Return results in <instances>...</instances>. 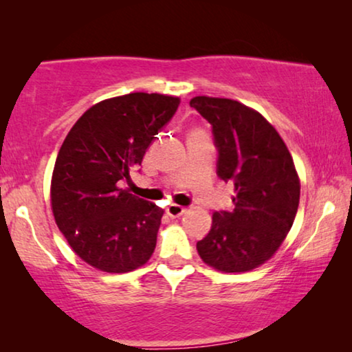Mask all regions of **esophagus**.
I'll list each match as a JSON object with an SVG mask.
<instances>
[{
    "mask_svg": "<svg viewBox=\"0 0 352 352\" xmlns=\"http://www.w3.org/2000/svg\"><path fill=\"white\" fill-rule=\"evenodd\" d=\"M166 213L170 214L171 218H179V216H182V214L186 213V208H184V206H181V205L171 204V205H168Z\"/></svg>",
    "mask_w": 352,
    "mask_h": 352,
    "instance_id": "34e87169",
    "label": "esophagus"
}]
</instances>
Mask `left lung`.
Wrapping results in <instances>:
<instances>
[{"label":"left lung","mask_w":352,"mask_h":352,"mask_svg":"<svg viewBox=\"0 0 352 352\" xmlns=\"http://www.w3.org/2000/svg\"><path fill=\"white\" fill-rule=\"evenodd\" d=\"M190 107L211 124L216 175L235 190L234 206L214 211L197 252L218 271H252L277 252L295 221L300 204L295 163L272 124L247 105L199 96Z\"/></svg>","instance_id":"obj_1"}]
</instances>
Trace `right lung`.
<instances>
[{"label":"right lung","mask_w":352,"mask_h":352,"mask_svg":"<svg viewBox=\"0 0 352 352\" xmlns=\"http://www.w3.org/2000/svg\"><path fill=\"white\" fill-rule=\"evenodd\" d=\"M173 96L131 93L96 104L62 144L51 182L57 228L85 263L129 272L148 261L163 210L120 189L176 113Z\"/></svg>","instance_id":"1"}]
</instances>
